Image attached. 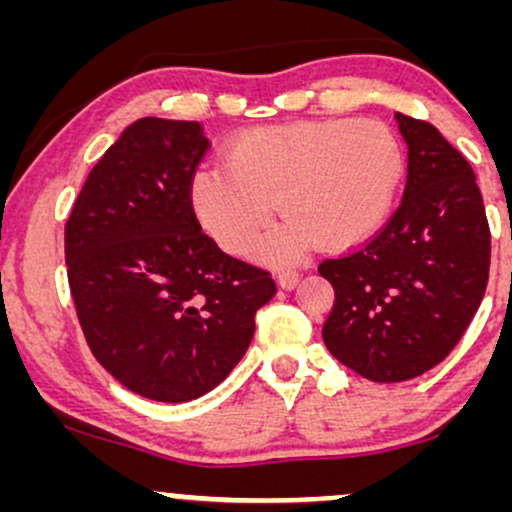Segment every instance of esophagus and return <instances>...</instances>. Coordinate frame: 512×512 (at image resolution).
Instances as JSON below:
<instances>
[{"label": "esophagus", "mask_w": 512, "mask_h": 512, "mask_svg": "<svg viewBox=\"0 0 512 512\" xmlns=\"http://www.w3.org/2000/svg\"><path fill=\"white\" fill-rule=\"evenodd\" d=\"M298 281H301V274H298L296 269H284V272H279V276H276V284H279L284 291L296 289Z\"/></svg>", "instance_id": "1"}]
</instances>
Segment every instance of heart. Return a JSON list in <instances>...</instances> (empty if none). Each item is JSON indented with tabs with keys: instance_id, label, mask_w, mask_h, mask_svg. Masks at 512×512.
Here are the masks:
<instances>
[{
	"instance_id": "1",
	"label": "heart",
	"mask_w": 512,
	"mask_h": 512,
	"mask_svg": "<svg viewBox=\"0 0 512 512\" xmlns=\"http://www.w3.org/2000/svg\"><path fill=\"white\" fill-rule=\"evenodd\" d=\"M223 162L195 173L192 209L223 250L245 255L272 223L276 201L289 223L262 248L272 264L317 243L346 250L373 238L407 168L390 127L349 117L245 129L226 146Z\"/></svg>"
}]
</instances>
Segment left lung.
Instances as JSON below:
<instances>
[{
	"label": "left lung",
	"instance_id": "left-lung-1",
	"mask_svg": "<svg viewBox=\"0 0 512 512\" xmlns=\"http://www.w3.org/2000/svg\"><path fill=\"white\" fill-rule=\"evenodd\" d=\"M409 149L399 209L366 245L325 260L330 354L373 383H402L455 349L484 298L491 233L474 170L436 127L397 113Z\"/></svg>",
	"mask_w": 512,
	"mask_h": 512
}]
</instances>
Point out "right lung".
<instances>
[{"mask_svg": "<svg viewBox=\"0 0 512 512\" xmlns=\"http://www.w3.org/2000/svg\"><path fill=\"white\" fill-rule=\"evenodd\" d=\"M207 146L199 122H132L88 173L64 226L91 354L156 402H190L226 380L276 293L269 272L202 233L190 182Z\"/></svg>", "mask_w": 512, "mask_h": 512, "instance_id": "right-lung-1", "label": "right lung"}]
</instances>
